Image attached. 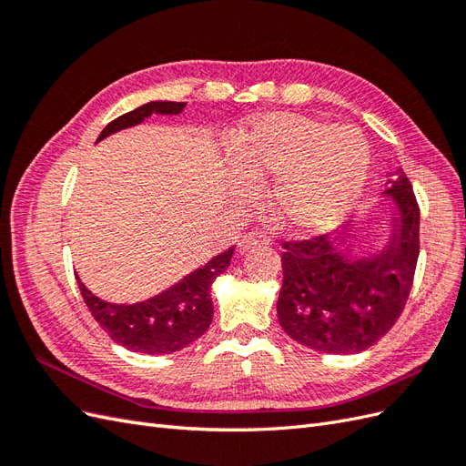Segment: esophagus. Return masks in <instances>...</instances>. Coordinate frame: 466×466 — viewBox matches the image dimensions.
Segmentation results:
<instances>
[{
  "label": "esophagus",
  "mask_w": 466,
  "mask_h": 466,
  "mask_svg": "<svg viewBox=\"0 0 466 466\" xmlns=\"http://www.w3.org/2000/svg\"><path fill=\"white\" fill-rule=\"evenodd\" d=\"M266 245H270V238H268L264 233H248L237 243V252L238 255H243V252H247L252 247H266Z\"/></svg>",
  "instance_id": "1"
}]
</instances>
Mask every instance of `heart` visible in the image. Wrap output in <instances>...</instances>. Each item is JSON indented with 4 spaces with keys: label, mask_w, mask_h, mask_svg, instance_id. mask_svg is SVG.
Returning a JSON list of instances; mask_svg holds the SVG:
<instances>
[{
    "label": "heart",
    "mask_w": 466,
    "mask_h": 466,
    "mask_svg": "<svg viewBox=\"0 0 466 466\" xmlns=\"http://www.w3.org/2000/svg\"><path fill=\"white\" fill-rule=\"evenodd\" d=\"M231 155L247 178L276 177L274 214L299 235L336 228L356 206L370 168L368 144L354 126H330L295 112L252 120L235 137ZM241 188H248L247 182Z\"/></svg>",
    "instance_id": "1"
}]
</instances>
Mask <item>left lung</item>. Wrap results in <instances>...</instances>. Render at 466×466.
Segmentation results:
<instances>
[{
    "label": "left lung",
    "mask_w": 466,
    "mask_h": 466,
    "mask_svg": "<svg viewBox=\"0 0 466 466\" xmlns=\"http://www.w3.org/2000/svg\"><path fill=\"white\" fill-rule=\"evenodd\" d=\"M392 202L383 248L356 247L360 228L284 243L278 320L295 342L322 354H360L400 317L420 255V208L402 168L387 173Z\"/></svg>",
    "instance_id": "8db88e82"
}]
</instances>
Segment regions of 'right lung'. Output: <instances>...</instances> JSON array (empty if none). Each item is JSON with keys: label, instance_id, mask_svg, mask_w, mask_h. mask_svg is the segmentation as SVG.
Wrapping results in <instances>:
<instances>
[{"label": "right lung", "instance_id": "right-lung-1", "mask_svg": "<svg viewBox=\"0 0 466 466\" xmlns=\"http://www.w3.org/2000/svg\"><path fill=\"white\" fill-rule=\"evenodd\" d=\"M187 103L151 101L137 106L132 112L118 116L106 124V128L96 137V142L116 134L120 130L142 124L151 115H180ZM235 247L223 250L211 258L206 266L190 272L167 288L159 295L132 305L110 303L87 289L79 276L76 279L83 301L89 307L93 319L116 344L139 354H173L192 344L209 329L214 319V303H211V284L228 270Z\"/></svg>", "mask_w": 466, "mask_h": 466}]
</instances>
